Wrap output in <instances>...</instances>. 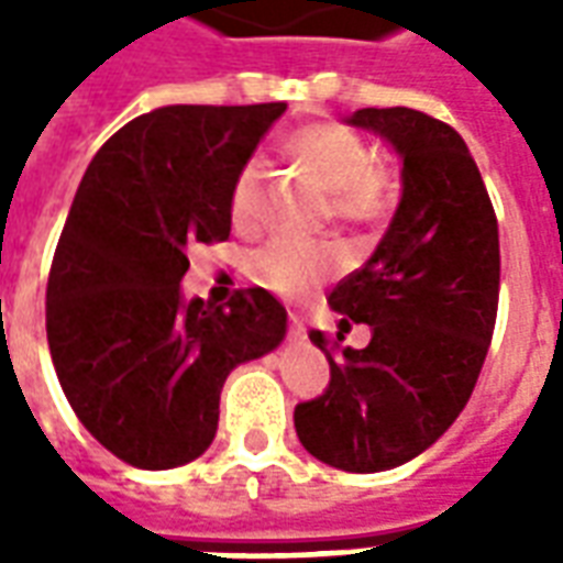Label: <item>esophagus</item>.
<instances>
[{
    "label": "esophagus",
    "instance_id": "obj_1",
    "mask_svg": "<svg viewBox=\"0 0 563 563\" xmlns=\"http://www.w3.org/2000/svg\"><path fill=\"white\" fill-rule=\"evenodd\" d=\"M289 334H292L295 341H307L305 319H301V317H289Z\"/></svg>",
    "mask_w": 563,
    "mask_h": 563
}]
</instances>
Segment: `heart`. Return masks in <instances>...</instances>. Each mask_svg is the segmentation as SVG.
<instances>
[{
	"label": "heart",
	"instance_id": "heart-1",
	"mask_svg": "<svg viewBox=\"0 0 563 563\" xmlns=\"http://www.w3.org/2000/svg\"><path fill=\"white\" fill-rule=\"evenodd\" d=\"M286 150L329 192L331 213L338 220H371L383 210V177L377 172V156L362 135L338 123H313L298 129L286 141ZM262 180H265L262 159H250L234 177L229 213L234 229L241 232H253L258 225ZM334 268H338V253L329 246H298L286 241H271L246 258L250 280L283 298L307 292Z\"/></svg>",
	"mask_w": 563,
	"mask_h": 563
}]
</instances>
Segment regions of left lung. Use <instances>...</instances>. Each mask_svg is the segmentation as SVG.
Listing matches in <instances>:
<instances>
[{
  "label": "left lung",
  "instance_id": "8db88e82",
  "mask_svg": "<svg viewBox=\"0 0 563 563\" xmlns=\"http://www.w3.org/2000/svg\"><path fill=\"white\" fill-rule=\"evenodd\" d=\"M401 159V198L362 268L329 295L341 331L371 329L365 350L310 341L329 389L295 407L301 446L338 471L379 473L422 455L459 419L483 371L500 289L495 208L459 132L413 108L343 117Z\"/></svg>",
  "mask_w": 563,
  "mask_h": 563
}]
</instances>
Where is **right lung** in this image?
<instances>
[{"mask_svg":"<svg viewBox=\"0 0 563 563\" xmlns=\"http://www.w3.org/2000/svg\"><path fill=\"white\" fill-rule=\"evenodd\" d=\"M286 111L165 104L104 141L80 180L47 280V343L71 410L141 471L198 459L234 367L274 353L286 307L244 289L186 298V246L225 241L238 172Z\"/></svg>","mask_w":563,"mask_h":563,"instance_id":"right-lung-1","label":"right lung"}]
</instances>
